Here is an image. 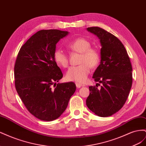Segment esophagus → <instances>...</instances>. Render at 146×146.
I'll list each match as a JSON object with an SVG mask.
<instances>
[{"label":"esophagus","mask_w":146,"mask_h":146,"mask_svg":"<svg viewBox=\"0 0 146 146\" xmlns=\"http://www.w3.org/2000/svg\"><path fill=\"white\" fill-rule=\"evenodd\" d=\"M76 85L77 88H81V87L83 86V85H82V84L78 83H76Z\"/></svg>","instance_id":"esophagus-1"}]
</instances>
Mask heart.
I'll return each instance as SVG.
<instances>
[{
	"instance_id": "heart-1",
	"label": "heart",
	"mask_w": 146,
	"mask_h": 146,
	"mask_svg": "<svg viewBox=\"0 0 146 146\" xmlns=\"http://www.w3.org/2000/svg\"><path fill=\"white\" fill-rule=\"evenodd\" d=\"M91 46L90 41L83 37L77 38L67 44V47L70 50L80 54L78 61L80 65L70 67L66 74V78L68 80L83 83L86 80L91 67L94 68L99 63V52ZM54 60L60 67L67 68L69 65L68 55L60 48H56L54 51Z\"/></svg>"
}]
</instances>
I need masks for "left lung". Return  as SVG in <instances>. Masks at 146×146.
Masks as SVG:
<instances>
[{"mask_svg":"<svg viewBox=\"0 0 146 146\" xmlns=\"http://www.w3.org/2000/svg\"><path fill=\"white\" fill-rule=\"evenodd\" d=\"M87 30L100 39V63L92 78L102 85L100 89L89 86L86 104L96 115L110 116L122 108L129 96L132 85L131 62L124 46L114 35L98 27Z\"/></svg>","mask_w":146,"mask_h":146,"instance_id":"1","label":"left lung"}]
</instances>
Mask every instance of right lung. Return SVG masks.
I'll return each mask as SVG.
<instances>
[{
  "instance_id": "obj_1",
  "label": "right lung",
  "mask_w": 146,
  "mask_h": 146,
  "mask_svg": "<svg viewBox=\"0 0 146 146\" xmlns=\"http://www.w3.org/2000/svg\"><path fill=\"white\" fill-rule=\"evenodd\" d=\"M69 32L42 30L21 47L15 64L17 94L28 111L42 121L58 118L76 90L73 82L58 83L63 74L54 60L56 44Z\"/></svg>"
}]
</instances>
